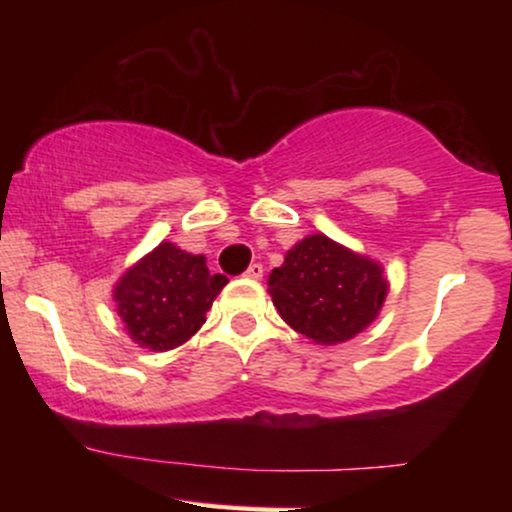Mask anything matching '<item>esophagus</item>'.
<instances>
[{"label":"esophagus","mask_w":512,"mask_h":512,"mask_svg":"<svg viewBox=\"0 0 512 512\" xmlns=\"http://www.w3.org/2000/svg\"><path fill=\"white\" fill-rule=\"evenodd\" d=\"M264 274V267L262 264H250L248 272H245V279H252V281H260Z\"/></svg>","instance_id":"obj_1"}]
</instances>
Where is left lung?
<instances>
[{
  "mask_svg": "<svg viewBox=\"0 0 512 512\" xmlns=\"http://www.w3.org/2000/svg\"><path fill=\"white\" fill-rule=\"evenodd\" d=\"M281 320L315 344H344L380 315L390 281L383 264L325 233L298 240L269 274Z\"/></svg>",
  "mask_w": 512,
  "mask_h": 512,
  "instance_id": "1",
  "label": "left lung"
}]
</instances>
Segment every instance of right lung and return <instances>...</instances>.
Listing matches in <instances>:
<instances>
[{
	"mask_svg": "<svg viewBox=\"0 0 512 512\" xmlns=\"http://www.w3.org/2000/svg\"><path fill=\"white\" fill-rule=\"evenodd\" d=\"M226 284L223 274H209L207 257L163 240L117 279L113 301L134 344L170 351L199 332Z\"/></svg>",
	"mask_w": 512,
	"mask_h": 512,
	"instance_id": "add662e5",
	"label": "right lung"
}]
</instances>
